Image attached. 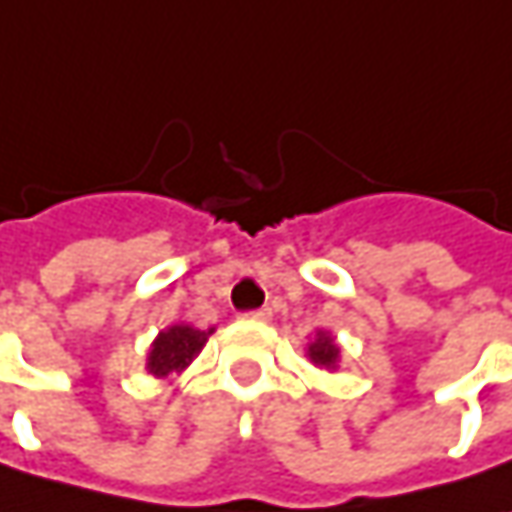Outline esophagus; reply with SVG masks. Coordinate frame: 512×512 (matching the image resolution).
Instances as JSON below:
<instances>
[{"mask_svg":"<svg viewBox=\"0 0 512 512\" xmlns=\"http://www.w3.org/2000/svg\"><path fill=\"white\" fill-rule=\"evenodd\" d=\"M273 310L270 307H259V310H247L245 319H256V322H270Z\"/></svg>","mask_w":512,"mask_h":512,"instance_id":"34e87169","label":"esophagus"}]
</instances>
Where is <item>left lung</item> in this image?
I'll return each mask as SVG.
<instances>
[{"label": "left lung", "instance_id": "left-lung-1", "mask_svg": "<svg viewBox=\"0 0 512 512\" xmlns=\"http://www.w3.org/2000/svg\"><path fill=\"white\" fill-rule=\"evenodd\" d=\"M307 353H310V359H313V362L325 364V367H333L336 359H339V347H336V342H333L327 333H319V339L307 347Z\"/></svg>", "mask_w": 512, "mask_h": 512}]
</instances>
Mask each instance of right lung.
I'll list each match as a JSON object with an SVG mask.
<instances>
[{"instance_id":"right-lung-1","label":"right lung","mask_w":512,"mask_h":512,"mask_svg":"<svg viewBox=\"0 0 512 512\" xmlns=\"http://www.w3.org/2000/svg\"><path fill=\"white\" fill-rule=\"evenodd\" d=\"M207 342V333L187 325H173L159 333L148 356V367L153 376H168L173 370H182Z\"/></svg>"}]
</instances>
